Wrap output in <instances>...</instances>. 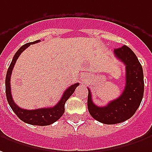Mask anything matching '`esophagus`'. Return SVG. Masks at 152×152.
I'll return each mask as SVG.
<instances>
[{
	"instance_id": "34e87169",
	"label": "esophagus",
	"mask_w": 152,
	"mask_h": 152,
	"mask_svg": "<svg viewBox=\"0 0 152 152\" xmlns=\"http://www.w3.org/2000/svg\"><path fill=\"white\" fill-rule=\"evenodd\" d=\"M81 79H82V80H84V81H85V80H86V77H82Z\"/></svg>"
}]
</instances>
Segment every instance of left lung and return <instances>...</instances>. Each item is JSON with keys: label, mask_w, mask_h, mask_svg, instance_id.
Returning a JSON list of instances; mask_svg holds the SVG:
<instances>
[{"label": "left lung", "mask_w": 152, "mask_h": 152, "mask_svg": "<svg viewBox=\"0 0 152 152\" xmlns=\"http://www.w3.org/2000/svg\"><path fill=\"white\" fill-rule=\"evenodd\" d=\"M113 53L126 66V84L122 94L106 106L100 107L94 104L88 88L89 113L95 120L104 124H119L129 119L138 109L144 93L142 67L135 53L126 45L116 48Z\"/></svg>", "instance_id": "1"}]
</instances>
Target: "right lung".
<instances>
[{"label":"right lung","instance_id":"1","mask_svg":"<svg viewBox=\"0 0 152 152\" xmlns=\"http://www.w3.org/2000/svg\"><path fill=\"white\" fill-rule=\"evenodd\" d=\"M40 40H36L34 42L28 43L21 47L19 50L17 51L16 53L15 54L12 61L10 65L6 77V93L7 101L9 103L10 108L12 109L14 113H15L17 117L21 120L26 123V124H31V125H37V126H47L53 124L56 121H58L64 113L65 111V103L70 98V96L74 93L76 88L79 86V83H76L68 87L65 92L63 93L61 99L59 100L58 104L53 107H48V108H42V109H24L20 108L14 102L12 95H11V88H10V76L12 73V70L16 62V60L30 44L39 43Z\"/></svg>","mask_w":152,"mask_h":152}]
</instances>
